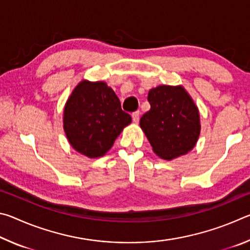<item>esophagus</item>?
I'll use <instances>...</instances> for the list:
<instances>
[{
	"label": "esophagus",
	"mask_w": 250,
	"mask_h": 250,
	"mask_svg": "<svg viewBox=\"0 0 250 250\" xmlns=\"http://www.w3.org/2000/svg\"><path fill=\"white\" fill-rule=\"evenodd\" d=\"M139 119H140V112H139V111L133 112L132 113V120H133V122H135V124H138Z\"/></svg>",
	"instance_id": "esophagus-1"
}]
</instances>
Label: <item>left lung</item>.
Returning a JSON list of instances; mask_svg holds the SVG:
<instances>
[{
  "mask_svg": "<svg viewBox=\"0 0 250 250\" xmlns=\"http://www.w3.org/2000/svg\"><path fill=\"white\" fill-rule=\"evenodd\" d=\"M151 108L140 126L154 153L164 160L186 154L195 146L201 132L200 113L182 86L161 84L147 95Z\"/></svg>",
  "mask_w": 250,
  "mask_h": 250,
  "instance_id": "1",
  "label": "left lung"
}]
</instances>
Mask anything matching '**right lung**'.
<instances>
[{"label":"right lung","mask_w":250,"mask_h":250,"mask_svg":"<svg viewBox=\"0 0 250 250\" xmlns=\"http://www.w3.org/2000/svg\"><path fill=\"white\" fill-rule=\"evenodd\" d=\"M64 130L70 146L88 158L104 155L131 124L120 100L104 82H80L64 109Z\"/></svg>","instance_id":"obj_1"}]
</instances>
